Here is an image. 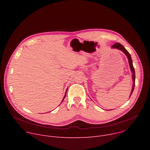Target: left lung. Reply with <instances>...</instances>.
<instances>
[{"instance_id": "left-lung-1", "label": "left lung", "mask_w": 150, "mask_h": 150, "mask_svg": "<svg viewBox=\"0 0 150 150\" xmlns=\"http://www.w3.org/2000/svg\"><path fill=\"white\" fill-rule=\"evenodd\" d=\"M112 48H113V49H117L119 50H122L125 54L126 56H127V59H128V62H129V66H130V69L131 70V72L132 73V80H133V82H134V84L132 85V91H131V96L132 95L133 91H134V87H135V69H134V68L133 67V64H132V58H131V56L129 54V53L128 52L126 49L125 48L123 47V45H122L121 44L119 43V42H116V43H115V45H113L112 46Z\"/></svg>"}]
</instances>
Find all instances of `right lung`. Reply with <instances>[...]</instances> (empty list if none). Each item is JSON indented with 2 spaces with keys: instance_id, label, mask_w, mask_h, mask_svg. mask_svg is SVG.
<instances>
[{
  "instance_id": "right-lung-1",
  "label": "right lung",
  "mask_w": 150,
  "mask_h": 150,
  "mask_svg": "<svg viewBox=\"0 0 150 150\" xmlns=\"http://www.w3.org/2000/svg\"><path fill=\"white\" fill-rule=\"evenodd\" d=\"M68 90V89H67ZM67 90L66 91V93H65V96H64V97H63V100H62V101H63V100H64V98H65V96H66V94H67Z\"/></svg>"
}]
</instances>
